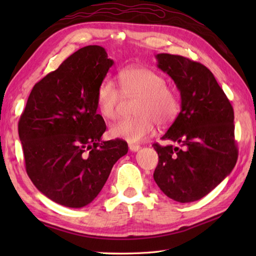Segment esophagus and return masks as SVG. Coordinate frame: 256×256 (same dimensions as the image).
<instances>
[{
    "label": "esophagus",
    "instance_id": "obj_1",
    "mask_svg": "<svg viewBox=\"0 0 256 256\" xmlns=\"http://www.w3.org/2000/svg\"><path fill=\"white\" fill-rule=\"evenodd\" d=\"M128 148L131 152H138L140 148V146L138 144H128Z\"/></svg>",
    "mask_w": 256,
    "mask_h": 256
}]
</instances>
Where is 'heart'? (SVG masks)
<instances>
[{
	"label": "heart",
	"mask_w": 256,
	"mask_h": 256,
	"mask_svg": "<svg viewBox=\"0 0 256 256\" xmlns=\"http://www.w3.org/2000/svg\"><path fill=\"white\" fill-rule=\"evenodd\" d=\"M123 94L140 96L134 118H122L111 125L113 138L136 143L154 132L156 123L167 124L176 118L180 110L177 94L167 86L166 79L155 70L146 67H128L118 72ZM122 94L111 79H104L96 91V108L106 120L118 116Z\"/></svg>",
	"instance_id": "b5f03b06"
}]
</instances>
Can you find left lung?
<instances>
[{"label":"left lung","instance_id":"8db88e82","mask_svg":"<svg viewBox=\"0 0 256 256\" xmlns=\"http://www.w3.org/2000/svg\"><path fill=\"white\" fill-rule=\"evenodd\" d=\"M156 59L180 92L182 111L162 138L178 146L153 144L160 158L154 180L167 197L192 202L214 190L236 164L234 112L202 64L170 54Z\"/></svg>","mask_w":256,"mask_h":256}]
</instances>
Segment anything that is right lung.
Masks as SVG:
<instances>
[{"label":"right lung","mask_w":256,"mask_h":256,"mask_svg":"<svg viewBox=\"0 0 256 256\" xmlns=\"http://www.w3.org/2000/svg\"><path fill=\"white\" fill-rule=\"evenodd\" d=\"M112 64L103 47L80 48L34 86L20 118L27 175L69 208L89 204L128 153L123 140H101L106 125L96 113V91Z\"/></svg>","instance_id":"1"}]
</instances>
